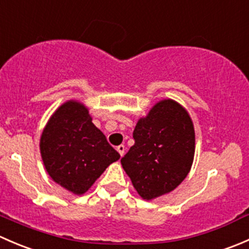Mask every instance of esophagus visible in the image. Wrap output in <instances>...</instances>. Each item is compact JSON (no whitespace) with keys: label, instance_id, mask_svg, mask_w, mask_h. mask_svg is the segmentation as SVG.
Here are the masks:
<instances>
[{"label":"esophagus","instance_id":"1","mask_svg":"<svg viewBox=\"0 0 249 249\" xmlns=\"http://www.w3.org/2000/svg\"><path fill=\"white\" fill-rule=\"evenodd\" d=\"M117 150H118V153H119V154H120V157H123V155H124V153H125V147L123 144L118 145Z\"/></svg>","mask_w":249,"mask_h":249}]
</instances>
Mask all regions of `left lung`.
Here are the masks:
<instances>
[{
    "label": "left lung",
    "mask_w": 249,
    "mask_h": 249,
    "mask_svg": "<svg viewBox=\"0 0 249 249\" xmlns=\"http://www.w3.org/2000/svg\"><path fill=\"white\" fill-rule=\"evenodd\" d=\"M134 140L120 161L140 196L149 201L175 190L194 161L195 131L188 110L171 99L157 102L139 119Z\"/></svg>",
    "instance_id": "left-lung-1"
}]
</instances>
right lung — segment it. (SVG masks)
<instances>
[{
	"instance_id": "add662e5",
	"label": "right lung",
	"mask_w": 249,
	"mask_h": 249,
	"mask_svg": "<svg viewBox=\"0 0 249 249\" xmlns=\"http://www.w3.org/2000/svg\"><path fill=\"white\" fill-rule=\"evenodd\" d=\"M39 150L48 175L74 195H83L120 155L77 100L59 107L44 126Z\"/></svg>"
}]
</instances>
